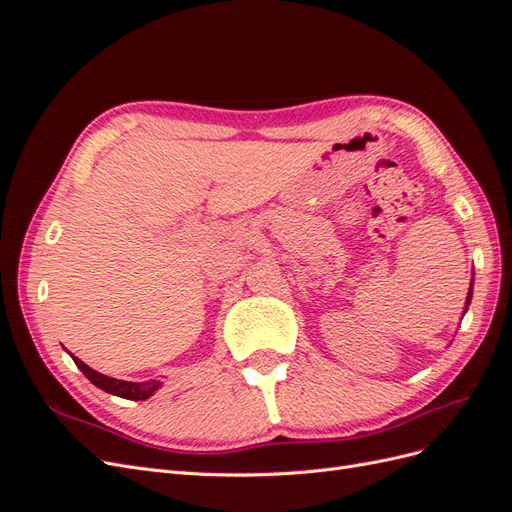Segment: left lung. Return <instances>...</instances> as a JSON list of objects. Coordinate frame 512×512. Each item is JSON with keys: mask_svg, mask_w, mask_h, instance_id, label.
<instances>
[{"mask_svg": "<svg viewBox=\"0 0 512 512\" xmlns=\"http://www.w3.org/2000/svg\"><path fill=\"white\" fill-rule=\"evenodd\" d=\"M470 299H472V286H470V292H468V303H466V309H468V305H470Z\"/></svg>", "mask_w": 512, "mask_h": 512, "instance_id": "left-lung-1", "label": "left lung"}]
</instances>
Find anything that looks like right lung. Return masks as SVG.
I'll use <instances>...</instances> for the list:
<instances>
[{"mask_svg": "<svg viewBox=\"0 0 512 512\" xmlns=\"http://www.w3.org/2000/svg\"><path fill=\"white\" fill-rule=\"evenodd\" d=\"M72 359H74L76 365H79V369L87 376L89 382H94L98 389L111 393V395H117V397H123V399H147V397H151L153 393L160 389V382L158 380H147V382L115 380V378H108V376L98 374L96 369H91L81 359H76V356H72Z\"/></svg>", "mask_w": 512, "mask_h": 512, "instance_id": "1", "label": "right lung"}]
</instances>
